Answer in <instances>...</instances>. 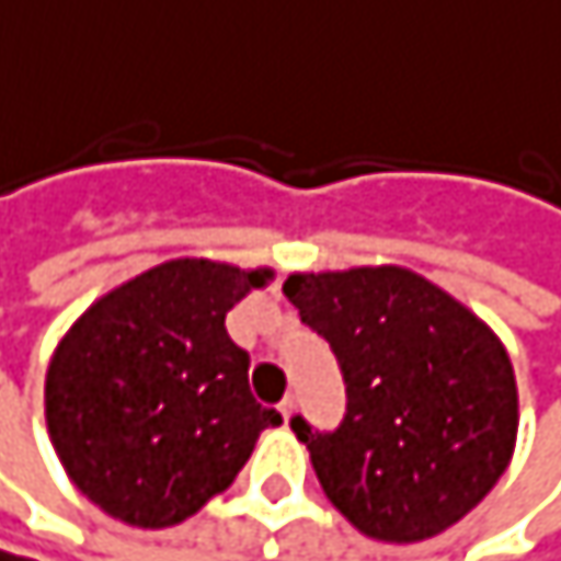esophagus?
I'll use <instances>...</instances> for the list:
<instances>
[{
    "instance_id": "esophagus-1",
    "label": "esophagus",
    "mask_w": 561,
    "mask_h": 561,
    "mask_svg": "<svg viewBox=\"0 0 561 561\" xmlns=\"http://www.w3.org/2000/svg\"><path fill=\"white\" fill-rule=\"evenodd\" d=\"M278 412H283V419L289 422V419H293V412H296V399H293V396H286L283 402H278Z\"/></svg>"
}]
</instances>
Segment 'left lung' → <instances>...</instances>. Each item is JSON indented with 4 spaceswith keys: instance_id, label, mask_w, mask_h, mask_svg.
<instances>
[{
    "instance_id": "obj_1",
    "label": "left lung",
    "mask_w": 561,
    "mask_h": 561,
    "mask_svg": "<svg viewBox=\"0 0 561 561\" xmlns=\"http://www.w3.org/2000/svg\"><path fill=\"white\" fill-rule=\"evenodd\" d=\"M283 293L345 382V415H293L329 502L382 542L456 526L505 472L518 396L495 332L428 278L399 268L296 272Z\"/></svg>"
}]
</instances>
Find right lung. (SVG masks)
<instances>
[{
  "label": "right lung",
  "mask_w": 561,
  "mask_h": 561,
  "mask_svg": "<svg viewBox=\"0 0 561 561\" xmlns=\"http://www.w3.org/2000/svg\"><path fill=\"white\" fill-rule=\"evenodd\" d=\"M268 275L172 259L102 296L59 342L46 376L53 446L118 523L179 526L283 422L252 399L249 352L226 332V312Z\"/></svg>",
  "instance_id": "add662e5"
}]
</instances>
